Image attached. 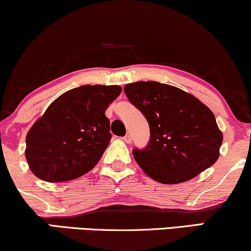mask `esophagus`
Returning a JSON list of instances; mask_svg holds the SVG:
<instances>
[{"label": "esophagus", "instance_id": "esophagus-1", "mask_svg": "<svg viewBox=\"0 0 251 251\" xmlns=\"http://www.w3.org/2000/svg\"><path fill=\"white\" fill-rule=\"evenodd\" d=\"M123 140L125 141V143H127V144H131L132 143V137L129 134H126L125 137L123 138Z\"/></svg>", "mask_w": 251, "mask_h": 251}]
</instances>
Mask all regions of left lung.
<instances>
[{"instance_id": "obj_1", "label": "left lung", "mask_w": 251, "mask_h": 251, "mask_svg": "<svg viewBox=\"0 0 251 251\" xmlns=\"http://www.w3.org/2000/svg\"><path fill=\"white\" fill-rule=\"evenodd\" d=\"M124 91L149 122L150 143L144 150L134 149L133 155L150 177L175 185L215 164L223 135L203 102L158 81L131 83Z\"/></svg>"}]
</instances>
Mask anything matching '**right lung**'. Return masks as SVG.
<instances>
[{
    "label": "right lung",
    "instance_id": "add662e5",
    "mask_svg": "<svg viewBox=\"0 0 251 251\" xmlns=\"http://www.w3.org/2000/svg\"><path fill=\"white\" fill-rule=\"evenodd\" d=\"M120 92L118 85H83L51 102L26 134L25 159L32 173L63 182L91 171L112 137L105 110Z\"/></svg>",
    "mask_w": 251,
    "mask_h": 251
}]
</instances>
